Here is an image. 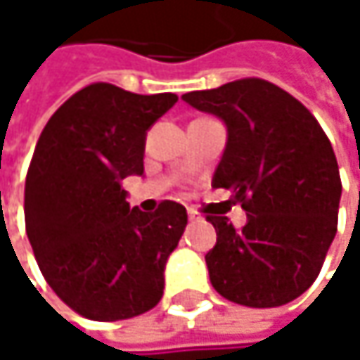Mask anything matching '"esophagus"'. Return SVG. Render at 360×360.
I'll return each instance as SVG.
<instances>
[{"label": "esophagus", "instance_id": "obj_1", "mask_svg": "<svg viewBox=\"0 0 360 360\" xmlns=\"http://www.w3.org/2000/svg\"><path fill=\"white\" fill-rule=\"evenodd\" d=\"M187 217H189V221H200V212L195 208H187Z\"/></svg>", "mask_w": 360, "mask_h": 360}]
</instances>
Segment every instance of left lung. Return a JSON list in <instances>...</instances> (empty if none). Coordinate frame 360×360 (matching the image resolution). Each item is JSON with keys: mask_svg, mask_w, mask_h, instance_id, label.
I'll list each match as a JSON object with an SVG mask.
<instances>
[{"mask_svg": "<svg viewBox=\"0 0 360 360\" xmlns=\"http://www.w3.org/2000/svg\"><path fill=\"white\" fill-rule=\"evenodd\" d=\"M183 100L227 124L212 187L231 189L248 214L240 231L227 217H206L217 229L206 254L212 288L252 309L292 302L317 279L338 229L342 181L325 131L264 79L189 91Z\"/></svg>", "mask_w": 360, "mask_h": 360, "instance_id": "1", "label": "left lung"}]
</instances>
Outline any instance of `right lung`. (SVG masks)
<instances>
[{
  "instance_id": "obj_1",
  "label": "right lung",
  "mask_w": 360,
  "mask_h": 360,
  "mask_svg": "<svg viewBox=\"0 0 360 360\" xmlns=\"http://www.w3.org/2000/svg\"><path fill=\"white\" fill-rule=\"evenodd\" d=\"M175 102V94L91 83L53 112L37 141L27 236L49 288L91 321L131 319L162 298L187 212L171 200L156 212L131 208L122 179L143 175L148 129Z\"/></svg>"
}]
</instances>
